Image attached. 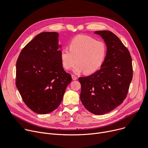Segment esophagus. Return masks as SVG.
<instances>
[{"label": "esophagus", "mask_w": 148, "mask_h": 148, "mask_svg": "<svg viewBox=\"0 0 148 148\" xmlns=\"http://www.w3.org/2000/svg\"><path fill=\"white\" fill-rule=\"evenodd\" d=\"M71 76H72V78H73V79H74V80H75V79H77V76H75V75H74V74H72V75H71Z\"/></svg>", "instance_id": "1"}]
</instances>
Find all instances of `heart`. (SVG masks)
Here are the masks:
<instances>
[{"mask_svg": "<svg viewBox=\"0 0 148 148\" xmlns=\"http://www.w3.org/2000/svg\"><path fill=\"white\" fill-rule=\"evenodd\" d=\"M107 53V46L103 41H97L88 36H78L71 39L69 49L60 51V59L64 69L69 70L74 68L78 74L84 71L91 74L97 71L103 64Z\"/></svg>", "mask_w": 148, "mask_h": 148, "instance_id": "b5f03b06", "label": "heart"}]
</instances>
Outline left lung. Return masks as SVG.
I'll use <instances>...</instances> for the list:
<instances>
[{"instance_id": "1", "label": "left lung", "mask_w": 148, "mask_h": 148, "mask_svg": "<svg viewBox=\"0 0 148 148\" xmlns=\"http://www.w3.org/2000/svg\"><path fill=\"white\" fill-rule=\"evenodd\" d=\"M107 46V53L101 69L86 77H79L80 99L91 113L101 115L122 104L128 93L133 78L132 57L119 38L108 31L95 32Z\"/></svg>"}]
</instances>
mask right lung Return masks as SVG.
Here are the masks:
<instances>
[{
  "label": "right lung",
  "mask_w": 148,
  "mask_h": 148,
  "mask_svg": "<svg viewBox=\"0 0 148 148\" xmlns=\"http://www.w3.org/2000/svg\"><path fill=\"white\" fill-rule=\"evenodd\" d=\"M58 38L55 32L39 34L22 49L16 61V87L25 104L38 114L56 110L72 80L62 67Z\"/></svg>",
  "instance_id": "1"
}]
</instances>
